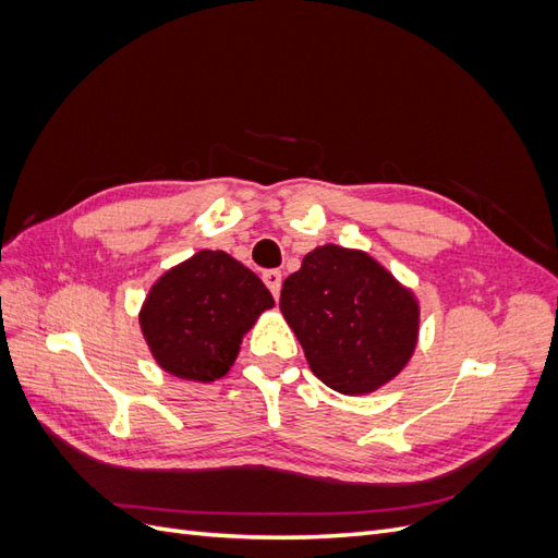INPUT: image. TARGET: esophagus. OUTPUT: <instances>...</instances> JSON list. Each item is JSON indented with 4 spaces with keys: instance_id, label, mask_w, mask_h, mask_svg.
<instances>
[{
    "instance_id": "esophagus-1",
    "label": "esophagus",
    "mask_w": 558,
    "mask_h": 558,
    "mask_svg": "<svg viewBox=\"0 0 558 558\" xmlns=\"http://www.w3.org/2000/svg\"><path fill=\"white\" fill-rule=\"evenodd\" d=\"M263 281H265L267 289L272 291V295L279 298V291H281V272H279V269H265Z\"/></svg>"
}]
</instances>
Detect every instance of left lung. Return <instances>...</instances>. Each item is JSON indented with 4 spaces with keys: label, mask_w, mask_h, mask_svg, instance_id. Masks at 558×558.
Instances as JSON below:
<instances>
[{
    "label": "left lung",
    "mask_w": 558,
    "mask_h": 558,
    "mask_svg": "<svg viewBox=\"0 0 558 558\" xmlns=\"http://www.w3.org/2000/svg\"><path fill=\"white\" fill-rule=\"evenodd\" d=\"M279 310L312 373L344 396L377 391L408 365L418 302L363 251L318 246L281 286Z\"/></svg>",
    "instance_id": "8db88e82"
}]
</instances>
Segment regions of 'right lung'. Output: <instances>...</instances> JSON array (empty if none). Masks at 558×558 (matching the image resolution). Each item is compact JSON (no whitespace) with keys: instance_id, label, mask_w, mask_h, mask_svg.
I'll list each match as a JSON object with an SVG mask.
<instances>
[{"instance_id":"add662e5","label":"right lung","mask_w":558,"mask_h":558,"mask_svg":"<svg viewBox=\"0 0 558 558\" xmlns=\"http://www.w3.org/2000/svg\"><path fill=\"white\" fill-rule=\"evenodd\" d=\"M275 305L265 283L226 251H199L165 272L140 314L150 353L191 381L228 375L244 332Z\"/></svg>"}]
</instances>
